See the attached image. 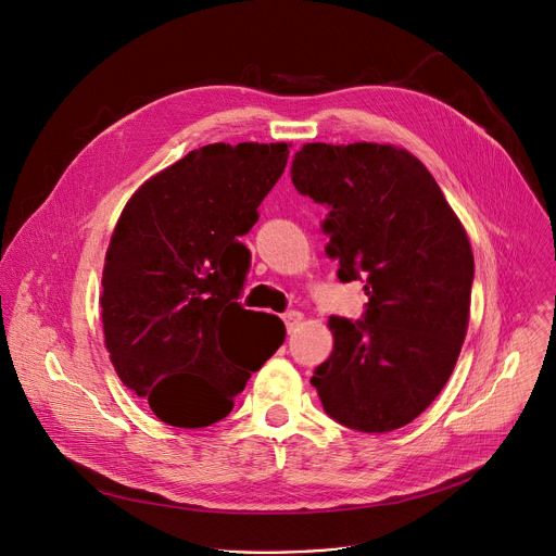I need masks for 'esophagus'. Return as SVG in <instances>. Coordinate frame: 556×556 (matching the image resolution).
<instances>
[{"label": "esophagus", "mask_w": 556, "mask_h": 556, "mask_svg": "<svg viewBox=\"0 0 556 556\" xmlns=\"http://www.w3.org/2000/svg\"><path fill=\"white\" fill-rule=\"evenodd\" d=\"M301 321H304V315H301V313H296V311H288V313H283V324H286L288 332H292Z\"/></svg>", "instance_id": "obj_1"}]
</instances>
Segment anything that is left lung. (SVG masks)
I'll use <instances>...</instances> for the list:
<instances>
[{
  "instance_id": "8db88e82",
  "label": "left lung",
  "mask_w": 556,
  "mask_h": 556,
  "mask_svg": "<svg viewBox=\"0 0 556 556\" xmlns=\"http://www.w3.org/2000/svg\"><path fill=\"white\" fill-rule=\"evenodd\" d=\"M290 177L326 204V255L341 283L362 281V319L330 317L332 355L311 383L337 424L390 432L417 419L450 379L468 328L475 260L468 235L408 150L306 143Z\"/></svg>"
}]
</instances>
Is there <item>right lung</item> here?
<instances>
[{
	"label": "right lung",
	"mask_w": 556,
	"mask_h": 556,
	"mask_svg": "<svg viewBox=\"0 0 556 556\" xmlns=\"http://www.w3.org/2000/svg\"><path fill=\"white\" fill-rule=\"evenodd\" d=\"M286 143H211L148 179L126 204L102 277L111 362L164 424L206 428L283 343V321L239 304V241L283 175ZM265 326L263 352L251 339Z\"/></svg>",
	"instance_id": "obj_1"
}]
</instances>
